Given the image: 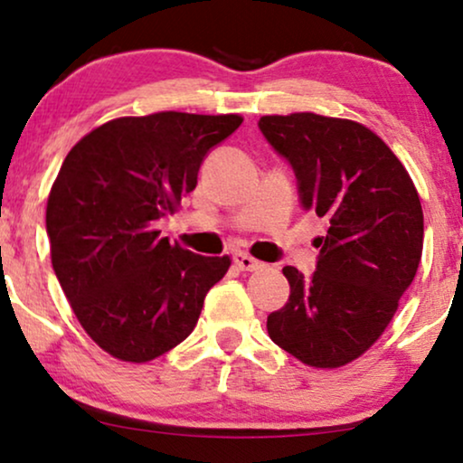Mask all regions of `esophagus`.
I'll list each match as a JSON object with an SVG mask.
<instances>
[{
	"label": "esophagus",
	"instance_id": "34e87169",
	"mask_svg": "<svg viewBox=\"0 0 463 463\" xmlns=\"http://www.w3.org/2000/svg\"><path fill=\"white\" fill-rule=\"evenodd\" d=\"M233 263H236L242 271H257V269H261V261H257V259H252L250 255H246V252H236V255H233Z\"/></svg>",
	"mask_w": 463,
	"mask_h": 463
}]
</instances>
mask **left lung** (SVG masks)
<instances>
[{
  "instance_id": "obj_1",
  "label": "left lung",
  "mask_w": 463,
  "mask_h": 463,
  "mask_svg": "<svg viewBox=\"0 0 463 463\" xmlns=\"http://www.w3.org/2000/svg\"><path fill=\"white\" fill-rule=\"evenodd\" d=\"M259 130L293 168L303 211L326 221L314 274L282 269L290 295L268 316V333L309 366H344L382 337L413 282L420 195L388 145L352 119L263 116Z\"/></svg>"
}]
</instances>
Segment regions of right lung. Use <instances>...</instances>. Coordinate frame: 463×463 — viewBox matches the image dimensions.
<instances>
[{"mask_svg":"<svg viewBox=\"0 0 463 463\" xmlns=\"http://www.w3.org/2000/svg\"><path fill=\"white\" fill-rule=\"evenodd\" d=\"M240 116L111 119L69 151L48 195L52 268L80 325L111 356L147 363L189 337L230 257L170 244L157 221L198 185Z\"/></svg>","mask_w":463,"mask_h":463,"instance_id":"add662e5","label":"right lung"}]
</instances>
